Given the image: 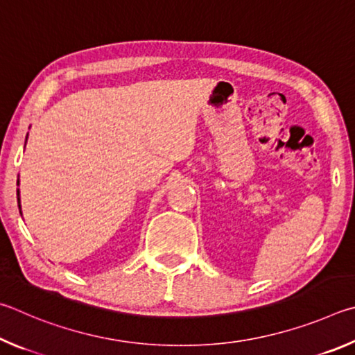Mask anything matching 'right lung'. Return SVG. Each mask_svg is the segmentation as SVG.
<instances>
[{"label":"right lung","mask_w":355,"mask_h":355,"mask_svg":"<svg viewBox=\"0 0 355 355\" xmlns=\"http://www.w3.org/2000/svg\"><path fill=\"white\" fill-rule=\"evenodd\" d=\"M26 139H28V137H26ZM17 196H18V198H17V200H18V209H20V212H21V206H20V191H18V190H17Z\"/></svg>","instance_id":"obj_1"}]
</instances>
